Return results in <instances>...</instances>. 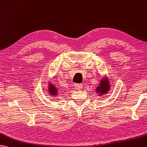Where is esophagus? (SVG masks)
Wrapping results in <instances>:
<instances>
[{
  "mask_svg": "<svg viewBox=\"0 0 147 147\" xmlns=\"http://www.w3.org/2000/svg\"><path fill=\"white\" fill-rule=\"evenodd\" d=\"M74 87H75V88H76V89L78 90H81V88H82V84H74Z\"/></svg>",
  "mask_w": 147,
  "mask_h": 147,
  "instance_id": "1",
  "label": "esophagus"
}]
</instances>
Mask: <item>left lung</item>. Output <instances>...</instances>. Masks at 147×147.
Masks as SVG:
<instances>
[{
  "mask_svg": "<svg viewBox=\"0 0 147 147\" xmlns=\"http://www.w3.org/2000/svg\"><path fill=\"white\" fill-rule=\"evenodd\" d=\"M109 85L110 84H109L108 81L107 79H106L105 80H102L101 81V83L100 84V86L97 88L96 91L101 94H105L109 90V88H110V86H109Z\"/></svg>",
  "mask_w": 147,
  "mask_h": 147,
  "instance_id": "left-lung-1",
  "label": "left lung"
}]
</instances>
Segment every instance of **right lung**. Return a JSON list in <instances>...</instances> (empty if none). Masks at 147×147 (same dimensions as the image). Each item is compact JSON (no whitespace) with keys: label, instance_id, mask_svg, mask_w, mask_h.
<instances>
[{"label":"right lung","instance_id":"right-lung-1","mask_svg":"<svg viewBox=\"0 0 147 147\" xmlns=\"http://www.w3.org/2000/svg\"><path fill=\"white\" fill-rule=\"evenodd\" d=\"M49 93H51V94H53V95H56L57 94V89L55 88V86H54L53 85H52L51 84H50L49 85Z\"/></svg>","mask_w":147,"mask_h":147}]
</instances>
